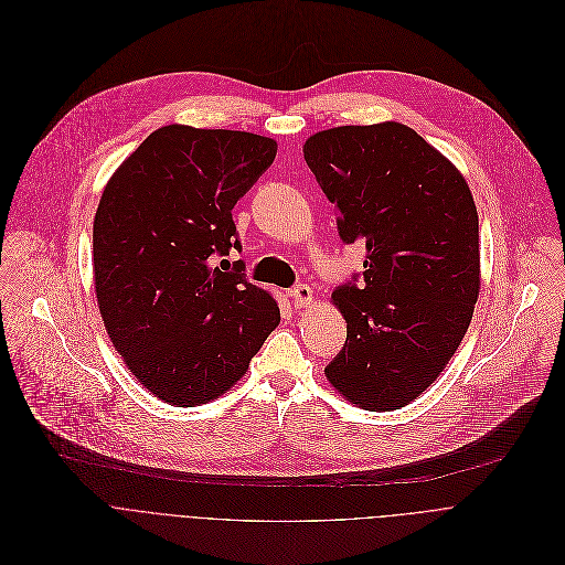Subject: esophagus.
<instances>
[{
  "label": "esophagus",
  "mask_w": 565,
  "mask_h": 565,
  "mask_svg": "<svg viewBox=\"0 0 565 565\" xmlns=\"http://www.w3.org/2000/svg\"><path fill=\"white\" fill-rule=\"evenodd\" d=\"M289 296H291V300H294V307L300 309V307H307V305L311 302L313 291H311L309 285H296V287L289 291Z\"/></svg>",
  "instance_id": "34e87169"
}]
</instances>
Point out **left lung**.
I'll return each instance as SVG.
<instances>
[{
	"label": "left lung",
	"instance_id": "8db88e82",
	"mask_svg": "<svg viewBox=\"0 0 565 565\" xmlns=\"http://www.w3.org/2000/svg\"><path fill=\"white\" fill-rule=\"evenodd\" d=\"M305 162L335 206L338 236L367 249L331 298L348 341L324 367L363 409L420 396L455 356L479 298V215L466 178L398 122L311 136Z\"/></svg>",
	"mask_w": 565,
	"mask_h": 565
}]
</instances>
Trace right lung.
Returning a JSON list of instances; mask_svg holds the SVG:
<instances>
[{
  "label": "right lung",
  "mask_w": 565,
  "mask_h": 565,
  "mask_svg": "<svg viewBox=\"0 0 565 565\" xmlns=\"http://www.w3.org/2000/svg\"><path fill=\"white\" fill-rule=\"evenodd\" d=\"M276 158V142L169 125L108 180L93 222L95 294L134 376L158 398L193 407L245 376L280 322L252 285L234 206Z\"/></svg>",
  "instance_id": "right-lung-1"
}]
</instances>
